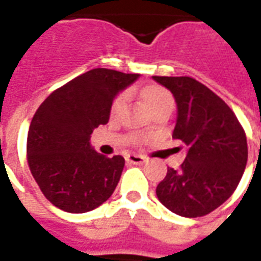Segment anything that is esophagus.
<instances>
[{"instance_id":"obj_1","label":"esophagus","mask_w":261,"mask_h":261,"mask_svg":"<svg viewBox=\"0 0 261 261\" xmlns=\"http://www.w3.org/2000/svg\"><path fill=\"white\" fill-rule=\"evenodd\" d=\"M125 161L128 162V164L133 165H142L147 159L144 158L142 155H137V153H130V155H127L125 156Z\"/></svg>"}]
</instances>
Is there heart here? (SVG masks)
Instances as JSON below:
<instances>
[{
    "mask_svg": "<svg viewBox=\"0 0 261 261\" xmlns=\"http://www.w3.org/2000/svg\"><path fill=\"white\" fill-rule=\"evenodd\" d=\"M140 97L144 102V105L149 109V112L152 113L155 110H161V109H168L170 110L173 106V97L170 95L168 89H165L164 86L159 85H147L141 88L140 91ZM125 105V95L120 93L116 96V99L112 103V109L110 113L112 116H117L121 112V109L124 108Z\"/></svg>",
    "mask_w": 261,
    "mask_h": 261,
    "instance_id": "b5f03b06",
    "label": "heart"
}]
</instances>
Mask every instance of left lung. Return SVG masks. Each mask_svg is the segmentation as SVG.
<instances>
[{"instance_id": "8db88e82", "label": "left lung", "mask_w": 261, "mask_h": 261, "mask_svg": "<svg viewBox=\"0 0 261 261\" xmlns=\"http://www.w3.org/2000/svg\"><path fill=\"white\" fill-rule=\"evenodd\" d=\"M175 97L172 137L187 147L179 169L169 168L156 187L165 207L180 217L207 215L239 185L247 162L246 134L235 113L211 89L190 76H153Z\"/></svg>"}]
</instances>
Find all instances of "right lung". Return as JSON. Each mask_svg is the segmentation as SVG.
<instances>
[{"label": "right lung", "mask_w": 261, "mask_h": 261, "mask_svg": "<svg viewBox=\"0 0 261 261\" xmlns=\"http://www.w3.org/2000/svg\"><path fill=\"white\" fill-rule=\"evenodd\" d=\"M138 78L91 69L54 91L37 109L28 133V164L53 205L65 213H88L113 194L124 158L96 152L91 134L108 123L116 96Z\"/></svg>", "instance_id": "add662e5"}]
</instances>
